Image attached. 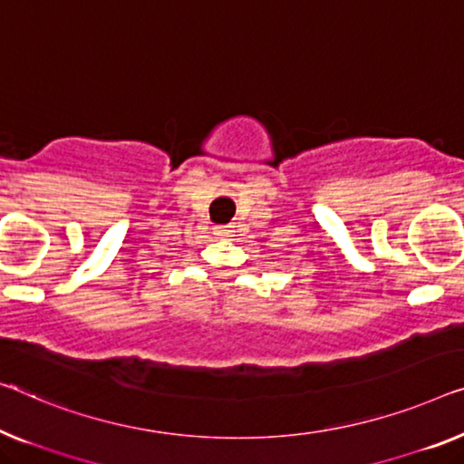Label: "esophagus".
Returning a JSON list of instances; mask_svg holds the SVG:
<instances>
[{"label":"esophagus","instance_id":"esophagus-1","mask_svg":"<svg viewBox=\"0 0 464 464\" xmlns=\"http://www.w3.org/2000/svg\"><path fill=\"white\" fill-rule=\"evenodd\" d=\"M214 233L218 235V237H231L233 235V225H220L214 229Z\"/></svg>","mask_w":464,"mask_h":464}]
</instances>
